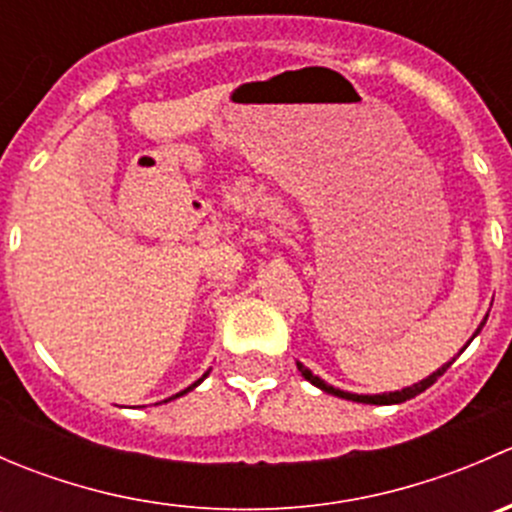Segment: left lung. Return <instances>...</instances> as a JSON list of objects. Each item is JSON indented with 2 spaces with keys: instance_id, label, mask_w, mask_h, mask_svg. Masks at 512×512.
<instances>
[{
  "instance_id": "1",
  "label": "left lung",
  "mask_w": 512,
  "mask_h": 512,
  "mask_svg": "<svg viewBox=\"0 0 512 512\" xmlns=\"http://www.w3.org/2000/svg\"><path fill=\"white\" fill-rule=\"evenodd\" d=\"M483 324H485V322H483ZM483 324H480V327H478V332H480V329H483ZM478 332H476V334H478ZM476 334H473V337H476ZM453 361H456V359H453ZM453 361H448V364H443L441 369H438V371H433V374L428 376V379L418 381V384L409 386V389L394 391V394H379V396H359V394H349V391H342V389H334V386L324 384V381L319 379V376H314L312 371H309L307 366H304V364H299V361H297V369L302 371V376H304V379L309 381V384H314V386H317V389L327 391V394H332V396H339V399H347V401H359V404H404V401L414 399V396L423 394V391H426L428 386H433V384H436V381H438V376H443V374H446V369H448V366L453 364Z\"/></svg>"
}]
</instances>
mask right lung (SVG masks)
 I'll return each instance as SVG.
<instances>
[{"label": "right lung", "mask_w": 512, "mask_h": 512, "mask_svg": "<svg viewBox=\"0 0 512 512\" xmlns=\"http://www.w3.org/2000/svg\"><path fill=\"white\" fill-rule=\"evenodd\" d=\"M205 376H208V374H205ZM205 376H203V379H205ZM203 379H198V381H195V384H193V386H188V389H185V391H180V394L170 396V399H178V396H183V394H188V391H193V389H195V386H198V384H200V381H203Z\"/></svg>", "instance_id": "add662e5"}]
</instances>
